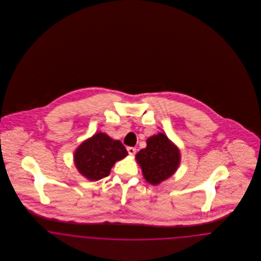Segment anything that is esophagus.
<instances>
[{"mask_svg":"<svg viewBox=\"0 0 261 261\" xmlns=\"http://www.w3.org/2000/svg\"><path fill=\"white\" fill-rule=\"evenodd\" d=\"M127 150H128V153H129L130 155H134V154L136 153V149H135V148H133V147H129V148H127Z\"/></svg>","mask_w":261,"mask_h":261,"instance_id":"1","label":"esophagus"}]
</instances>
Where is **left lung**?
<instances>
[{
	"instance_id": "8db88e82",
	"label": "left lung",
	"mask_w": 261,
	"mask_h": 261,
	"mask_svg": "<svg viewBox=\"0 0 261 261\" xmlns=\"http://www.w3.org/2000/svg\"><path fill=\"white\" fill-rule=\"evenodd\" d=\"M146 181L155 186L171 177L181 162L180 149L164 133L147 139V147L135 156Z\"/></svg>"
}]
</instances>
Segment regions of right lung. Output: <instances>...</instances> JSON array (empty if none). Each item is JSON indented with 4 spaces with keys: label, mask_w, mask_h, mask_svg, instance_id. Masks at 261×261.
I'll list each match as a JSON object with an SVG mask.
<instances>
[{
    "label": "right lung",
    "mask_w": 261,
    "mask_h": 261,
    "mask_svg": "<svg viewBox=\"0 0 261 261\" xmlns=\"http://www.w3.org/2000/svg\"><path fill=\"white\" fill-rule=\"evenodd\" d=\"M127 155L128 152L119 140L98 132L78 146L73 161L78 172L95 182L109 176L115 162Z\"/></svg>",
    "instance_id": "right-lung-1"
}]
</instances>
